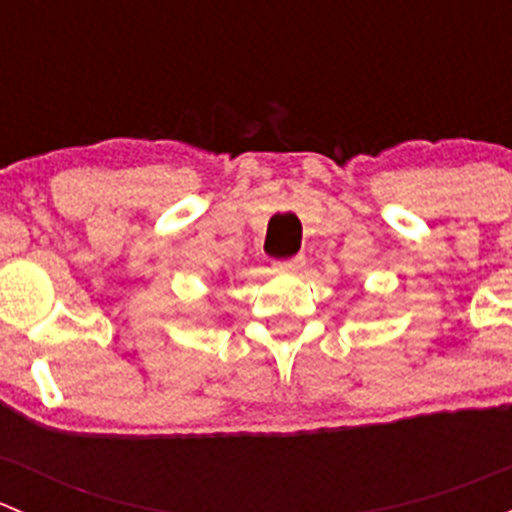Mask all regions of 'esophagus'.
Returning <instances> with one entry per match:
<instances>
[{
  "instance_id": "obj_1",
  "label": "esophagus",
  "mask_w": 512,
  "mask_h": 512,
  "mask_svg": "<svg viewBox=\"0 0 512 512\" xmlns=\"http://www.w3.org/2000/svg\"><path fill=\"white\" fill-rule=\"evenodd\" d=\"M304 265V255H294L287 257V260H277L275 262V270L277 272H294Z\"/></svg>"
}]
</instances>
